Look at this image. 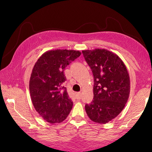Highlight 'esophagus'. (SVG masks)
<instances>
[{
    "mask_svg": "<svg viewBox=\"0 0 152 152\" xmlns=\"http://www.w3.org/2000/svg\"><path fill=\"white\" fill-rule=\"evenodd\" d=\"M76 99H81V97H82V94H81V93H77L76 94Z\"/></svg>",
    "mask_w": 152,
    "mask_h": 152,
    "instance_id": "1",
    "label": "esophagus"
}]
</instances>
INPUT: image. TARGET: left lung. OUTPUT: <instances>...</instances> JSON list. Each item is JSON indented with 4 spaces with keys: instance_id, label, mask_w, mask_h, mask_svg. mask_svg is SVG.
<instances>
[{
    "instance_id": "1",
    "label": "left lung",
    "mask_w": 152,
    "mask_h": 152,
    "mask_svg": "<svg viewBox=\"0 0 152 152\" xmlns=\"http://www.w3.org/2000/svg\"><path fill=\"white\" fill-rule=\"evenodd\" d=\"M93 78V100L85 106L91 121L106 124L124 108L130 93L129 74L117 54L106 49L83 50Z\"/></svg>"
}]
</instances>
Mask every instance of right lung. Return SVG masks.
I'll return each mask as SVG.
<instances>
[{
  "instance_id": "right-lung-1",
  "label": "right lung",
  "mask_w": 152,
  "mask_h": 152,
  "mask_svg": "<svg viewBox=\"0 0 152 152\" xmlns=\"http://www.w3.org/2000/svg\"><path fill=\"white\" fill-rule=\"evenodd\" d=\"M80 55L78 50H50L34 64L29 81L31 101L38 114L51 124L65 120L72 108L73 102L63 86L64 70Z\"/></svg>"
}]
</instances>
